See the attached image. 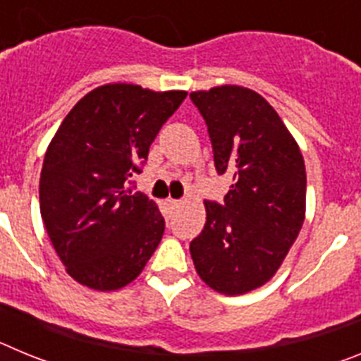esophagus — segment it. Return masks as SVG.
Here are the masks:
<instances>
[{
	"instance_id": "obj_1",
	"label": "esophagus",
	"mask_w": 361,
	"mask_h": 361,
	"mask_svg": "<svg viewBox=\"0 0 361 361\" xmlns=\"http://www.w3.org/2000/svg\"><path fill=\"white\" fill-rule=\"evenodd\" d=\"M166 204H168V208L170 209H177L178 206H180V200H173V199H170V200H166Z\"/></svg>"
}]
</instances>
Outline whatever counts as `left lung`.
Listing matches in <instances>:
<instances>
[{"instance_id": "obj_1", "label": "left lung", "mask_w": 361, "mask_h": 361, "mask_svg": "<svg viewBox=\"0 0 361 361\" xmlns=\"http://www.w3.org/2000/svg\"><path fill=\"white\" fill-rule=\"evenodd\" d=\"M206 121L216 173L233 177L224 204L206 200V224L190 244L200 279L244 295L273 279L305 219V164L275 108L237 85L191 92Z\"/></svg>"}]
</instances>
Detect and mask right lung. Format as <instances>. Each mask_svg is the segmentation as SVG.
<instances>
[{
	"instance_id": "1",
	"label": "right lung",
	"mask_w": 361,
	"mask_h": 361,
	"mask_svg": "<svg viewBox=\"0 0 361 361\" xmlns=\"http://www.w3.org/2000/svg\"><path fill=\"white\" fill-rule=\"evenodd\" d=\"M186 92L114 82L88 92L44 153L41 219L73 280L116 291L141 275L164 233L157 204L128 188Z\"/></svg>"
}]
</instances>
